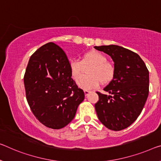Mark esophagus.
I'll use <instances>...</instances> for the list:
<instances>
[{"label": "esophagus", "mask_w": 161, "mask_h": 161, "mask_svg": "<svg viewBox=\"0 0 161 161\" xmlns=\"http://www.w3.org/2000/svg\"><path fill=\"white\" fill-rule=\"evenodd\" d=\"M91 91H88V90H84V93H85L86 96H88L89 93H90Z\"/></svg>", "instance_id": "esophagus-1"}]
</instances>
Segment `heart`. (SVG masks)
<instances>
[{"label":"heart","mask_w":161,"mask_h":161,"mask_svg":"<svg viewBox=\"0 0 161 161\" xmlns=\"http://www.w3.org/2000/svg\"><path fill=\"white\" fill-rule=\"evenodd\" d=\"M105 55L93 50L84 54L81 60H74L70 63V73L74 80L80 77L82 66L91 64L87 71L88 76H82L78 80V85L84 89H91L99 83H107L112 80L114 75V67L108 62Z\"/></svg>","instance_id":"b5f03b06"}]
</instances>
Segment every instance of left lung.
Returning a JSON list of instances; mask_svg holds the SVG:
<instances>
[{
	"instance_id": "obj_1",
	"label": "left lung",
	"mask_w": 161,
	"mask_h": 161,
	"mask_svg": "<svg viewBox=\"0 0 161 161\" xmlns=\"http://www.w3.org/2000/svg\"><path fill=\"white\" fill-rule=\"evenodd\" d=\"M114 62V75L103 90L96 92L95 109L100 122L114 131L127 128L137 119L149 93V71L137 53L117 45L94 47Z\"/></svg>"
}]
</instances>
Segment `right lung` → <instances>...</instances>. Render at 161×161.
Wrapping results in <instances>:
<instances>
[{
	"label": "right lung",
	"instance_id": "add662e5",
	"mask_svg": "<svg viewBox=\"0 0 161 161\" xmlns=\"http://www.w3.org/2000/svg\"><path fill=\"white\" fill-rule=\"evenodd\" d=\"M71 76L66 54L55 43L42 46L29 59L24 77L26 100L47 127H65L84 100L85 93Z\"/></svg>",
	"mask_w": 161,
	"mask_h": 161
}]
</instances>
